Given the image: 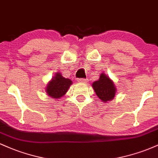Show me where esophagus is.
Masks as SVG:
<instances>
[{
    "instance_id": "esophagus-1",
    "label": "esophagus",
    "mask_w": 158,
    "mask_h": 158,
    "mask_svg": "<svg viewBox=\"0 0 158 158\" xmlns=\"http://www.w3.org/2000/svg\"><path fill=\"white\" fill-rule=\"evenodd\" d=\"M77 81H79V82H81V83H86V82H88V79H84V78H81V79H78Z\"/></svg>"
}]
</instances>
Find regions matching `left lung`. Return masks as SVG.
Instances as JSON below:
<instances>
[{"label": "left lung", "mask_w": 158, "mask_h": 158, "mask_svg": "<svg viewBox=\"0 0 158 158\" xmlns=\"http://www.w3.org/2000/svg\"><path fill=\"white\" fill-rule=\"evenodd\" d=\"M93 88L98 97L103 102H107L114 99L116 94V88L109 77L102 73L98 81L93 83Z\"/></svg>", "instance_id": "obj_1"}]
</instances>
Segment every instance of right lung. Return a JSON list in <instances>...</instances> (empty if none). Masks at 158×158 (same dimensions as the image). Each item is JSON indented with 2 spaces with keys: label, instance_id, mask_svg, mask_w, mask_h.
Masks as SVG:
<instances>
[{
  "label": "right lung",
  "instance_id": "1",
  "mask_svg": "<svg viewBox=\"0 0 158 158\" xmlns=\"http://www.w3.org/2000/svg\"><path fill=\"white\" fill-rule=\"evenodd\" d=\"M71 84L70 79L64 78L61 73H57L47 87V93L53 99L60 98L68 91Z\"/></svg>",
  "mask_w": 158,
  "mask_h": 158
}]
</instances>
